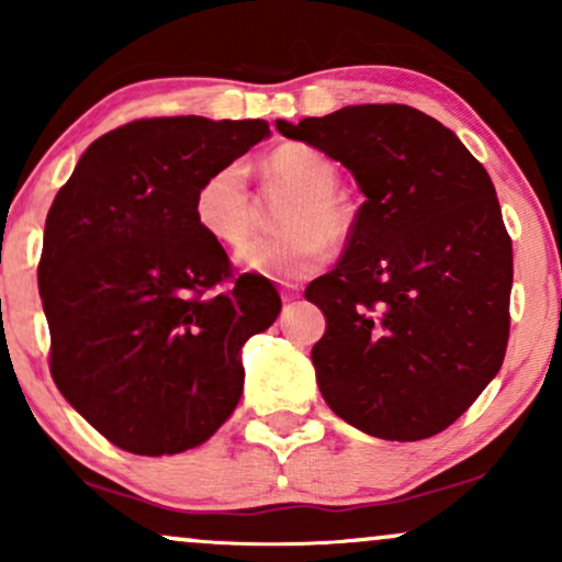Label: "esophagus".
<instances>
[{"instance_id":"1","label":"esophagus","mask_w":562,"mask_h":562,"mask_svg":"<svg viewBox=\"0 0 562 562\" xmlns=\"http://www.w3.org/2000/svg\"><path fill=\"white\" fill-rule=\"evenodd\" d=\"M280 295H282V301L299 299V288H295V285H285V288L280 290Z\"/></svg>"}]
</instances>
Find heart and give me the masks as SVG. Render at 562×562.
<instances>
[{
	"mask_svg": "<svg viewBox=\"0 0 562 562\" xmlns=\"http://www.w3.org/2000/svg\"><path fill=\"white\" fill-rule=\"evenodd\" d=\"M269 182L293 192L282 214L288 232L259 237L240 250V263L248 272L272 280H301L333 256V240H344L351 229V214L340 200L338 166L312 145H282L263 158ZM198 227L227 248L240 245L256 229V200L248 171L240 160L218 166L203 179L195 192Z\"/></svg>",
	"mask_w": 562,
	"mask_h": 562,
	"instance_id": "1",
	"label": "heart"
}]
</instances>
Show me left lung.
Masks as SVG:
<instances>
[{"label":"left lung","mask_w":562,"mask_h":562,"mask_svg":"<svg viewBox=\"0 0 562 562\" xmlns=\"http://www.w3.org/2000/svg\"><path fill=\"white\" fill-rule=\"evenodd\" d=\"M290 139L353 173L364 203L330 274L306 288L327 330L312 348L325 402L385 441L449 428L505 362L513 240L486 169L409 105H353Z\"/></svg>","instance_id":"8db88e82"}]
</instances>
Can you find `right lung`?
<instances>
[{"label":"right lung","mask_w":562,"mask_h":562,"mask_svg":"<svg viewBox=\"0 0 562 562\" xmlns=\"http://www.w3.org/2000/svg\"><path fill=\"white\" fill-rule=\"evenodd\" d=\"M267 121L139 119L87 147L44 224L38 295L68 404L132 454L209 441L240 402V348L282 301L195 222V192Z\"/></svg>","instance_id":"right-lung-1"}]
</instances>
